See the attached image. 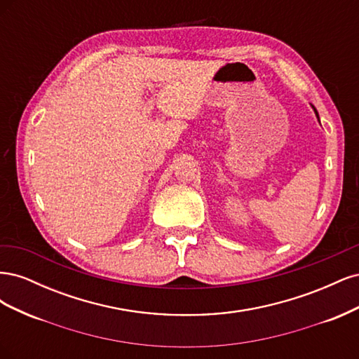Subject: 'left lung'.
<instances>
[{
    "label": "left lung",
    "instance_id": "1",
    "mask_svg": "<svg viewBox=\"0 0 359 359\" xmlns=\"http://www.w3.org/2000/svg\"><path fill=\"white\" fill-rule=\"evenodd\" d=\"M311 107H313V111H314V114H316V116H318V119H319V114H318V111H316V107H314L313 104H311ZM320 123V121H319Z\"/></svg>",
    "mask_w": 359,
    "mask_h": 359
}]
</instances>
